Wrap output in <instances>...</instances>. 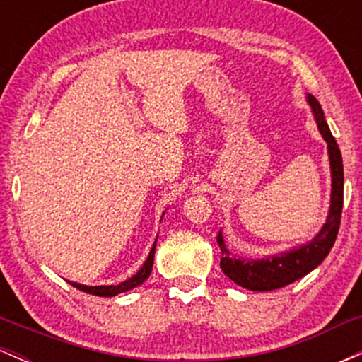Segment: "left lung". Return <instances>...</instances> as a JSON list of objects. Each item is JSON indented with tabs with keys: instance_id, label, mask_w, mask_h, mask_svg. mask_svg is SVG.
<instances>
[{
	"instance_id": "1",
	"label": "left lung",
	"mask_w": 362,
	"mask_h": 362,
	"mask_svg": "<svg viewBox=\"0 0 362 362\" xmlns=\"http://www.w3.org/2000/svg\"><path fill=\"white\" fill-rule=\"evenodd\" d=\"M306 102L311 107L313 117L322 138L327 143L328 161H330L332 192L330 207L327 221L310 242L298 245L276 255L264 259H248V257H233L224 243L223 233L219 231L218 245L221 248V271L231 281L250 291H274L284 288L291 282L301 279L322 264L330 253L337 238L340 226V214L344 204V165L337 141L332 136L322 105L311 93H306Z\"/></svg>"
}]
</instances>
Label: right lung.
I'll return each mask as SVG.
<instances>
[{
  "label": "right lung",
  "mask_w": 362,
  "mask_h": 362,
  "mask_svg": "<svg viewBox=\"0 0 362 362\" xmlns=\"http://www.w3.org/2000/svg\"><path fill=\"white\" fill-rule=\"evenodd\" d=\"M165 214V213H163ZM158 240V238H156ZM156 240L155 243H153L151 250H149V255L148 259L144 260L143 267L139 269L138 272L134 274L132 277H129L127 281L120 282L117 286H85V284H80V282H73V281H68L69 284L74 286L76 289L83 291V293H90V294H95V296H103V298H112V296H117L120 293H126V291H131L134 288H138V286L143 284L144 281L148 279L149 274H151V269H153V260H155V250H156Z\"/></svg>",
  "instance_id": "obj_1"
}]
</instances>
